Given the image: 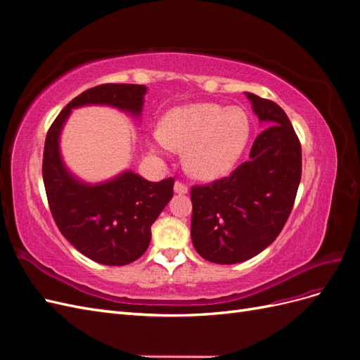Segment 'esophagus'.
<instances>
[{
	"label": "esophagus",
	"instance_id": "esophagus-1",
	"mask_svg": "<svg viewBox=\"0 0 360 360\" xmlns=\"http://www.w3.org/2000/svg\"><path fill=\"white\" fill-rule=\"evenodd\" d=\"M174 192L180 193V195H184V193H188V186L183 181L177 180L176 183H174Z\"/></svg>",
	"mask_w": 360,
	"mask_h": 360
}]
</instances>
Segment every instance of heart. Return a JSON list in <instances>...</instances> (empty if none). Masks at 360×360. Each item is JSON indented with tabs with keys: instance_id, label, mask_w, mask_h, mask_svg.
<instances>
[{
	"instance_id": "b5f03b06",
	"label": "heart",
	"mask_w": 360,
	"mask_h": 360,
	"mask_svg": "<svg viewBox=\"0 0 360 360\" xmlns=\"http://www.w3.org/2000/svg\"><path fill=\"white\" fill-rule=\"evenodd\" d=\"M250 122L240 108L195 103L169 111L155 132V148L184 151V165L192 176L222 177L240 159L249 143Z\"/></svg>"
}]
</instances>
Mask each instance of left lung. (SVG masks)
Masks as SVG:
<instances>
[{
  "label": "left lung",
  "instance_id": "obj_1",
  "mask_svg": "<svg viewBox=\"0 0 360 360\" xmlns=\"http://www.w3.org/2000/svg\"><path fill=\"white\" fill-rule=\"evenodd\" d=\"M267 127L249 160L230 176L191 189V236L197 252L217 264L242 263L264 250L284 228L302 177V147L279 105L246 93Z\"/></svg>",
  "mask_w": 360,
  "mask_h": 360
}]
</instances>
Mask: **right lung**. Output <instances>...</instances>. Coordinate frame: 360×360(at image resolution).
<instances>
[{"label":"right lung","instance_id":"right-lung-1","mask_svg":"<svg viewBox=\"0 0 360 360\" xmlns=\"http://www.w3.org/2000/svg\"><path fill=\"white\" fill-rule=\"evenodd\" d=\"M147 89L136 84H102L69 102L53 120L43 150V183L58 230L81 254L106 266H124L143 255L151 225L172 198L176 179L148 181L132 171L101 184H84L64 167L58 138L72 108L111 105L139 115Z\"/></svg>","mask_w":360,"mask_h":360}]
</instances>
